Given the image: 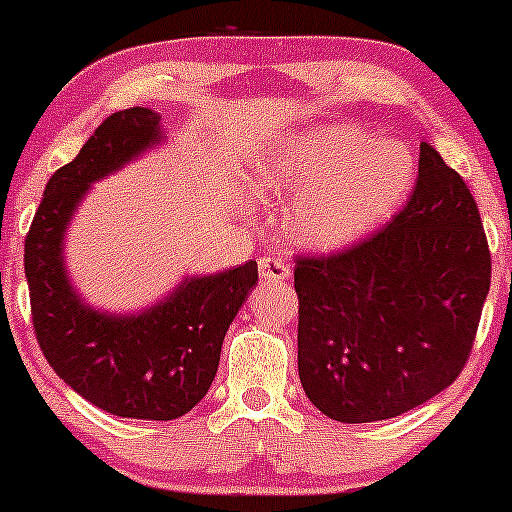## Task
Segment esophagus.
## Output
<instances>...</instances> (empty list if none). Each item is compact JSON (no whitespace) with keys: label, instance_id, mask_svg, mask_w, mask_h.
Segmentation results:
<instances>
[{"label":"esophagus","instance_id":"34e87169","mask_svg":"<svg viewBox=\"0 0 512 512\" xmlns=\"http://www.w3.org/2000/svg\"><path fill=\"white\" fill-rule=\"evenodd\" d=\"M260 276L264 281H286L291 276V267L286 262H281L279 257H262Z\"/></svg>","mask_w":512,"mask_h":512}]
</instances>
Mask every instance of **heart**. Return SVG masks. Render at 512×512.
<instances>
[{"mask_svg":"<svg viewBox=\"0 0 512 512\" xmlns=\"http://www.w3.org/2000/svg\"><path fill=\"white\" fill-rule=\"evenodd\" d=\"M416 156L399 139L327 122L286 134L252 168L262 197H293L286 233L313 250H337L368 236L407 199Z\"/></svg>","mask_w":512,"mask_h":512,"instance_id":"obj_1","label":"heart"}]
</instances>
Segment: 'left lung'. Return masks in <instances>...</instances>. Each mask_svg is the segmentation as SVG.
I'll return each mask as SVG.
<instances>
[{
  "label": "left lung",
  "mask_w": 512,
  "mask_h": 512,
  "mask_svg": "<svg viewBox=\"0 0 512 512\" xmlns=\"http://www.w3.org/2000/svg\"><path fill=\"white\" fill-rule=\"evenodd\" d=\"M298 375L342 424L383 421L455 383L477 337L491 252L472 192L421 144L407 207L351 248L296 257Z\"/></svg>",
  "instance_id": "obj_1"
}]
</instances>
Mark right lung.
<instances>
[{
    "label": "right lung",
    "mask_w": 512,
    "mask_h": 512,
    "mask_svg": "<svg viewBox=\"0 0 512 512\" xmlns=\"http://www.w3.org/2000/svg\"><path fill=\"white\" fill-rule=\"evenodd\" d=\"M161 139V115L149 108L105 117L74 161L48 180L23 250L33 330L52 370L122 419L170 421L195 407L214 383L233 317L257 284V262L250 260L185 279L137 315L93 310L69 284L64 233L91 182Z\"/></svg>",
    "instance_id": "obj_1"
}]
</instances>
